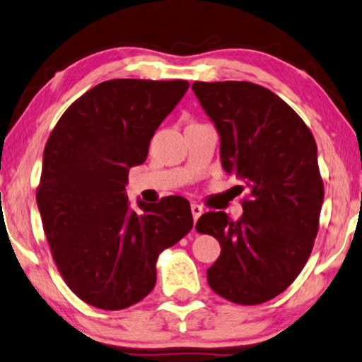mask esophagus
Returning a JSON list of instances; mask_svg holds the SVG:
<instances>
[{
  "label": "esophagus",
  "instance_id": "1",
  "mask_svg": "<svg viewBox=\"0 0 362 362\" xmlns=\"http://www.w3.org/2000/svg\"><path fill=\"white\" fill-rule=\"evenodd\" d=\"M202 212H204V209L199 206V204H192V214H193L194 223L198 221V218L202 215Z\"/></svg>",
  "mask_w": 362,
  "mask_h": 362
}]
</instances>
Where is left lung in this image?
I'll return each mask as SVG.
<instances>
[{
	"label": "left lung",
	"mask_w": 362,
	"mask_h": 362,
	"mask_svg": "<svg viewBox=\"0 0 362 362\" xmlns=\"http://www.w3.org/2000/svg\"><path fill=\"white\" fill-rule=\"evenodd\" d=\"M192 88L220 136L223 169L248 188L239 220L207 212L196 223L221 247L207 269L209 286L235 304H262L293 284L313 248L325 198L317 142L261 85L194 82Z\"/></svg>",
	"instance_id": "1"
}]
</instances>
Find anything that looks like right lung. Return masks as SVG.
<instances>
[{
  "label": "right lung",
  "mask_w": 362,
  "mask_h": 362,
  "mask_svg": "<svg viewBox=\"0 0 362 362\" xmlns=\"http://www.w3.org/2000/svg\"><path fill=\"white\" fill-rule=\"evenodd\" d=\"M187 81L114 78L62 115L42 156L36 201L58 271L77 298L103 310L142 300L156 259L193 228L189 202L168 196L129 207L131 168L148 155L156 128L187 93Z\"/></svg>",
  "instance_id": "obj_1"
}]
</instances>
